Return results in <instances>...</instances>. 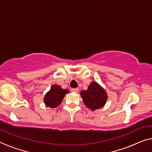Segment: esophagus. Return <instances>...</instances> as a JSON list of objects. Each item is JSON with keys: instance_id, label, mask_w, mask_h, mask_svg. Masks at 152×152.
<instances>
[{"instance_id": "34e87169", "label": "esophagus", "mask_w": 152, "mask_h": 152, "mask_svg": "<svg viewBox=\"0 0 152 152\" xmlns=\"http://www.w3.org/2000/svg\"><path fill=\"white\" fill-rule=\"evenodd\" d=\"M71 91L74 93H78L79 91V89H78V88H72Z\"/></svg>"}]
</instances>
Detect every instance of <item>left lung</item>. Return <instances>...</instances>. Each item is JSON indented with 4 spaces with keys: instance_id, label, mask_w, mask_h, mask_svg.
<instances>
[{
    "instance_id": "8db88e82",
    "label": "left lung",
    "mask_w": 152,
    "mask_h": 152,
    "mask_svg": "<svg viewBox=\"0 0 152 152\" xmlns=\"http://www.w3.org/2000/svg\"><path fill=\"white\" fill-rule=\"evenodd\" d=\"M80 95L85 104L91 110L102 107L107 99L105 91L96 82L91 83L88 89L82 91Z\"/></svg>"
}]
</instances>
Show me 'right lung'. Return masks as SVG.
<instances>
[{
  "label": "right lung",
  "mask_w": 152,
  "mask_h": 152,
  "mask_svg": "<svg viewBox=\"0 0 152 152\" xmlns=\"http://www.w3.org/2000/svg\"><path fill=\"white\" fill-rule=\"evenodd\" d=\"M67 93H69L68 90L63 89L60 86L54 85L46 94L44 98V102L48 107L55 108L61 103L63 98Z\"/></svg>",
  "instance_id": "1"
}]
</instances>
